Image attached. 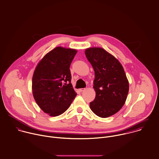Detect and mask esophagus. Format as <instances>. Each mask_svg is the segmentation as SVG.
I'll use <instances>...</instances> for the list:
<instances>
[{
  "label": "esophagus",
  "instance_id": "1",
  "mask_svg": "<svg viewBox=\"0 0 159 159\" xmlns=\"http://www.w3.org/2000/svg\"><path fill=\"white\" fill-rule=\"evenodd\" d=\"M85 90V89H79V91H80V92H84Z\"/></svg>",
  "mask_w": 159,
  "mask_h": 159
}]
</instances>
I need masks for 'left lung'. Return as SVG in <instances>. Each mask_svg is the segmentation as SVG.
Here are the masks:
<instances>
[{
    "label": "left lung",
    "mask_w": 159,
    "mask_h": 159,
    "mask_svg": "<svg viewBox=\"0 0 159 159\" xmlns=\"http://www.w3.org/2000/svg\"><path fill=\"white\" fill-rule=\"evenodd\" d=\"M85 54L95 71L96 95L90 108L98 116L108 118L118 112L125 103L128 80L120 61L104 49L89 48Z\"/></svg>",
    "instance_id": "left-lung-1"
}]
</instances>
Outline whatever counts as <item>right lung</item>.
<instances>
[{"label": "right lung", "instance_id": "add662e5", "mask_svg": "<svg viewBox=\"0 0 159 159\" xmlns=\"http://www.w3.org/2000/svg\"><path fill=\"white\" fill-rule=\"evenodd\" d=\"M77 50L56 47L39 62L32 78L33 97L51 116L64 113L77 95L71 84L70 64Z\"/></svg>", "mask_w": 159, "mask_h": 159}]
</instances>
